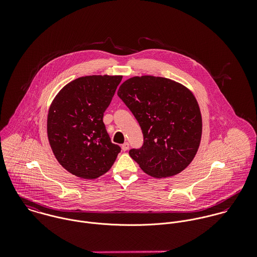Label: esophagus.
Returning a JSON list of instances; mask_svg holds the SVG:
<instances>
[{
  "label": "esophagus",
  "mask_w": 257,
  "mask_h": 257,
  "mask_svg": "<svg viewBox=\"0 0 257 257\" xmlns=\"http://www.w3.org/2000/svg\"><path fill=\"white\" fill-rule=\"evenodd\" d=\"M128 147H130L128 143H124V144H122V145H121V149H122V151H126V150L128 149Z\"/></svg>",
  "instance_id": "1"
}]
</instances>
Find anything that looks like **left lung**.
Wrapping results in <instances>:
<instances>
[{
  "instance_id": "8db88e82",
  "label": "left lung",
  "mask_w": 257,
  "mask_h": 257,
  "mask_svg": "<svg viewBox=\"0 0 257 257\" xmlns=\"http://www.w3.org/2000/svg\"><path fill=\"white\" fill-rule=\"evenodd\" d=\"M117 96L144 134L143 147L131 149V157L155 178L180 173L195 157L202 137L201 111L192 92L173 80L147 75L124 81Z\"/></svg>"
}]
</instances>
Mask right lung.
I'll list each match as a JSON object with an SVG mask.
<instances>
[{
  "label": "right lung",
  "instance_id": "1",
  "mask_svg": "<svg viewBox=\"0 0 257 257\" xmlns=\"http://www.w3.org/2000/svg\"><path fill=\"white\" fill-rule=\"evenodd\" d=\"M122 76L75 79L54 98L47 115V136L58 162L83 179L110 170L120 147L111 144L103 121Z\"/></svg>",
  "mask_w": 257,
  "mask_h": 257
}]
</instances>
